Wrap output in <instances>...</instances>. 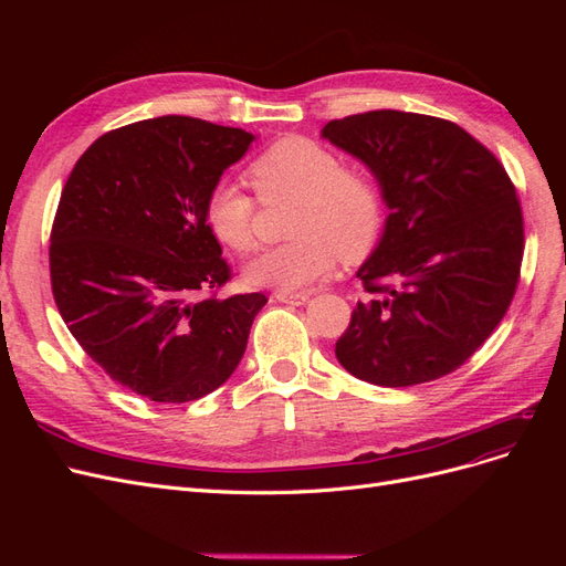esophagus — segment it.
I'll return each instance as SVG.
<instances>
[{
    "mask_svg": "<svg viewBox=\"0 0 566 566\" xmlns=\"http://www.w3.org/2000/svg\"><path fill=\"white\" fill-rule=\"evenodd\" d=\"M273 297H276L279 302L295 304V306H302V304L310 302V293H285V290H276V293H273Z\"/></svg>",
    "mask_w": 566,
    "mask_h": 566,
    "instance_id": "esophagus-1",
    "label": "esophagus"
}]
</instances>
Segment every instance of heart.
Wrapping results in <instances>:
<instances>
[{
  "label": "heart",
  "instance_id": "obj_1",
  "mask_svg": "<svg viewBox=\"0 0 566 566\" xmlns=\"http://www.w3.org/2000/svg\"><path fill=\"white\" fill-rule=\"evenodd\" d=\"M248 177L264 205L293 200L287 233L248 266V281L297 293L323 281L342 256L354 262L378 243L382 196L375 179L342 167L337 153L306 136H285L256 156ZM205 219L221 243L248 254L260 243V208L241 186L219 181L205 200Z\"/></svg>",
  "mask_w": 566,
  "mask_h": 566
}]
</instances>
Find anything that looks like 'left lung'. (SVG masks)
Listing matches in <instances>:
<instances>
[{
    "instance_id": "8db88e82",
    "label": "left lung",
    "mask_w": 566,
    "mask_h": 566,
    "mask_svg": "<svg viewBox=\"0 0 566 566\" xmlns=\"http://www.w3.org/2000/svg\"><path fill=\"white\" fill-rule=\"evenodd\" d=\"M323 136L370 167L389 208L385 233L356 271L358 300L335 345L358 380L413 387L460 368L515 297L522 205L505 167L451 119L368 111Z\"/></svg>"
}]
</instances>
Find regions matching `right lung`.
<instances>
[{"label": "right lung", "instance_id": "right-lung-1", "mask_svg": "<svg viewBox=\"0 0 566 566\" xmlns=\"http://www.w3.org/2000/svg\"><path fill=\"white\" fill-rule=\"evenodd\" d=\"M254 136L165 115L106 132L67 177L51 227V293L111 380L158 403L224 385L262 293L217 300L231 266L205 200Z\"/></svg>", "mask_w": 566, "mask_h": 566}]
</instances>
